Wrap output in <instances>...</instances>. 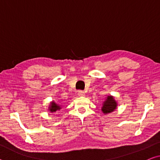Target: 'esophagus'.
<instances>
[{"mask_svg": "<svg viewBox=\"0 0 160 160\" xmlns=\"http://www.w3.org/2000/svg\"><path fill=\"white\" fill-rule=\"evenodd\" d=\"M78 94L80 97L84 96V95H85V92L82 91V90H79L78 92Z\"/></svg>", "mask_w": 160, "mask_h": 160, "instance_id": "obj_1", "label": "esophagus"}]
</instances>
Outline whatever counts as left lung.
<instances>
[{"label":"left lung","mask_w":160,"mask_h":160,"mask_svg":"<svg viewBox=\"0 0 160 160\" xmlns=\"http://www.w3.org/2000/svg\"><path fill=\"white\" fill-rule=\"evenodd\" d=\"M116 106H117V104H116V102L115 99L113 98V97L108 96L107 99L104 102V104H103L102 111L103 113L107 114V113L113 112L116 109Z\"/></svg>","instance_id":"left-lung-1"}]
</instances>
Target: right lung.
Wrapping results in <instances>:
<instances>
[{"label":"right lung","instance_id":"right-lung-1","mask_svg":"<svg viewBox=\"0 0 160 160\" xmlns=\"http://www.w3.org/2000/svg\"><path fill=\"white\" fill-rule=\"evenodd\" d=\"M48 108H49V109H48L50 110L51 112H56V111H59V110L61 109V107L59 106L58 104H56V103L54 102L51 103L50 107H48Z\"/></svg>","mask_w":160,"mask_h":160}]
</instances>
